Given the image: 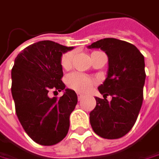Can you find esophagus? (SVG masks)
Listing matches in <instances>:
<instances>
[{"mask_svg": "<svg viewBox=\"0 0 159 159\" xmlns=\"http://www.w3.org/2000/svg\"><path fill=\"white\" fill-rule=\"evenodd\" d=\"M83 97H84V95H83V94H80V93H78V94H77V98H78V100H82V99H83Z\"/></svg>", "mask_w": 159, "mask_h": 159, "instance_id": "esophagus-1", "label": "esophagus"}]
</instances>
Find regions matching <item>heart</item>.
<instances>
[{"label":"heart","instance_id":"1","mask_svg":"<svg viewBox=\"0 0 159 159\" xmlns=\"http://www.w3.org/2000/svg\"><path fill=\"white\" fill-rule=\"evenodd\" d=\"M99 52H95L92 53L91 58L96 55ZM75 57L74 52H66L62 54L60 58V65L63 69L67 70L70 69L73 64V60ZM66 84L69 89L79 93H86L90 92L93 87L96 85L97 81L90 77L88 75H83L78 72H73L68 74L66 76Z\"/></svg>","mask_w":159,"mask_h":159}]
</instances>
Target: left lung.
Listing matches in <instances>:
<instances>
[{
	"label": "left lung",
	"instance_id": "1",
	"mask_svg": "<svg viewBox=\"0 0 159 159\" xmlns=\"http://www.w3.org/2000/svg\"><path fill=\"white\" fill-rule=\"evenodd\" d=\"M88 48H100L108 58L107 77L98 88L104 99L95 98L91 125L104 139H119L134 125L142 107L146 78L144 57L134 44L115 38L101 39ZM107 96L112 100L108 102Z\"/></svg>",
	"mask_w": 159,
	"mask_h": 159
}]
</instances>
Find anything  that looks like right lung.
<instances>
[{
  "label": "right lung",
  "mask_w": 159,
  "mask_h": 159,
  "mask_svg": "<svg viewBox=\"0 0 159 159\" xmlns=\"http://www.w3.org/2000/svg\"><path fill=\"white\" fill-rule=\"evenodd\" d=\"M52 41L29 45L17 56L11 70V93L17 118L34 142L52 146L61 142L69 129V116L77 104L75 91L66 89L60 97L49 96L61 92L62 53L72 50Z\"/></svg>",
  "instance_id": "right-lung-1"
}]
</instances>
